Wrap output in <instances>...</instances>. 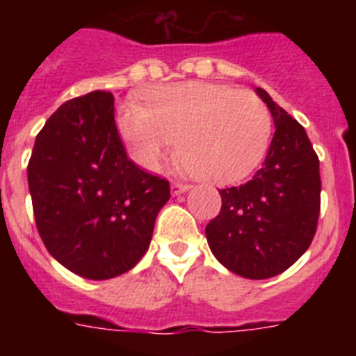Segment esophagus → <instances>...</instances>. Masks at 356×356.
Returning a JSON list of instances; mask_svg holds the SVG:
<instances>
[{"label":"esophagus","instance_id":"obj_1","mask_svg":"<svg viewBox=\"0 0 356 356\" xmlns=\"http://www.w3.org/2000/svg\"><path fill=\"white\" fill-rule=\"evenodd\" d=\"M188 188H191V185L184 184V181H172V184H171L172 196H180V194L187 193Z\"/></svg>","mask_w":356,"mask_h":356}]
</instances>
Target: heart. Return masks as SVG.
Returning <instances> with one entry per match:
<instances>
[{"instance_id":"obj_1","label":"heart","mask_w":356,"mask_h":356,"mask_svg":"<svg viewBox=\"0 0 356 356\" xmlns=\"http://www.w3.org/2000/svg\"><path fill=\"white\" fill-rule=\"evenodd\" d=\"M118 127L130 156L146 171H159L180 140L185 169L210 184L228 185L259 168L273 121L254 94L187 81L155 90L149 108L124 103Z\"/></svg>"}]
</instances>
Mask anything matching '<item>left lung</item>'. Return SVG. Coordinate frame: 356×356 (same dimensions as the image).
<instances>
[{
  "mask_svg": "<svg viewBox=\"0 0 356 356\" xmlns=\"http://www.w3.org/2000/svg\"><path fill=\"white\" fill-rule=\"evenodd\" d=\"M254 90L275 121L271 146L250 181L219 191L221 212L205 234L226 269L266 280L289 269L310 246L321 210V176L305 128L266 90Z\"/></svg>",
  "mask_w": 356,
  "mask_h": 356,
  "instance_id": "left-lung-1",
  "label": "left lung"
}]
</instances>
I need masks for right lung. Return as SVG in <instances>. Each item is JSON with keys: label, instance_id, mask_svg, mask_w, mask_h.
<instances>
[{"label": "right lung", "instance_id": "1", "mask_svg": "<svg viewBox=\"0 0 356 356\" xmlns=\"http://www.w3.org/2000/svg\"><path fill=\"white\" fill-rule=\"evenodd\" d=\"M28 187L44 246L89 280L130 271L149 248L169 181L127 156L114 96L69 99L46 121L28 162Z\"/></svg>", "mask_w": 356, "mask_h": 356}]
</instances>
